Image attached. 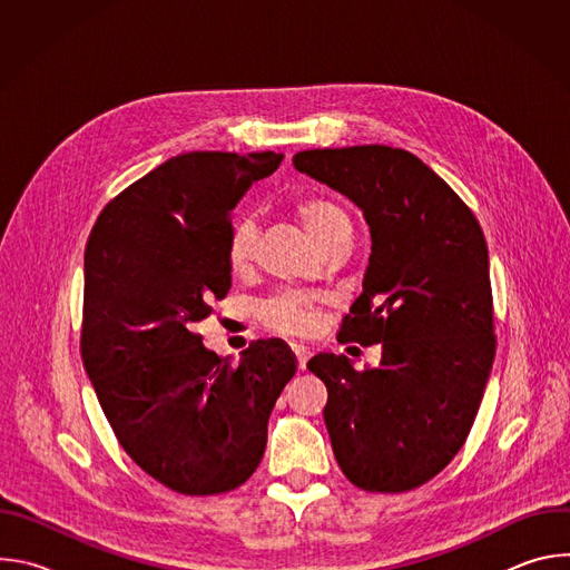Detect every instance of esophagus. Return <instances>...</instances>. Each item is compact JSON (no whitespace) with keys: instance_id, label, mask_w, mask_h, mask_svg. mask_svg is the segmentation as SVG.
<instances>
[{"instance_id":"obj_1","label":"esophagus","mask_w":570,"mask_h":570,"mask_svg":"<svg viewBox=\"0 0 570 570\" xmlns=\"http://www.w3.org/2000/svg\"><path fill=\"white\" fill-rule=\"evenodd\" d=\"M293 354H295L297 367L304 370V367H306V361H308V356H311V350L304 347V345H293Z\"/></svg>"}]
</instances>
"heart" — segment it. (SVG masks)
<instances>
[{
    "mask_svg": "<svg viewBox=\"0 0 570 570\" xmlns=\"http://www.w3.org/2000/svg\"><path fill=\"white\" fill-rule=\"evenodd\" d=\"M293 212L306 234L315 240L322 250L327 243L343 234H352L350 212L327 196H306L293 205ZM255 255V223L250 218L234 220L227 238V264L234 271L248 268ZM264 317L275 330L282 332H304L311 327V306L308 299L295 293L279 295L264 306Z\"/></svg>",
    "mask_w": 570,
    "mask_h": 570,
    "instance_id": "heart-1",
    "label": "heart"
}]
</instances>
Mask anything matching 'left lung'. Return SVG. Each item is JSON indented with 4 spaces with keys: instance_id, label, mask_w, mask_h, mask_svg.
<instances>
[{
    "instance_id": "1",
    "label": "left lung",
    "mask_w": 570,
    "mask_h": 570,
    "mask_svg": "<svg viewBox=\"0 0 570 570\" xmlns=\"http://www.w3.org/2000/svg\"><path fill=\"white\" fill-rule=\"evenodd\" d=\"M299 174L361 207L372 238L363 293L341 343L381 345L376 367L315 354L343 473L367 492H405L464 444L494 363L490 257L458 194L420 157L381 144L293 155Z\"/></svg>"
}]
</instances>
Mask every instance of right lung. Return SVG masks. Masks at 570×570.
I'll return each mask as SVG.
<instances>
[{
    "label": "right lung",
    "mask_w": 570,
    "mask_h": 570,
    "mask_svg": "<svg viewBox=\"0 0 570 570\" xmlns=\"http://www.w3.org/2000/svg\"><path fill=\"white\" fill-rule=\"evenodd\" d=\"M282 155L183 153L101 212L86 248L80 354L124 451L169 490L229 492L259 466L295 374L282 341L236 363L194 334L227 295L229 212Z\"/></svg>",
    "instance_id": "right-lung-1"
}]
</instances>
